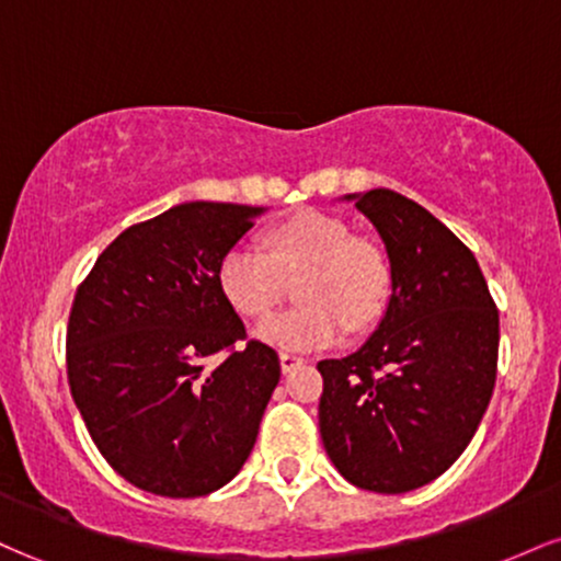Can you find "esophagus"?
<instances>
[{
  "label": "esophagus",
  "instance_id": "34e87169",
  "mask_svg": "<svg viewBox=\"0 0 561 561\" xmlns=\"http://www.w3.org/2000/svg\"><path fill=\"white\" fill-rule=\"evenodd\" d=\"M279 364H282V371H293V369H298V366H302L306 364V358H300V356H295V353H279Z\"/></svg>",
  "mask_w": 561,
  "mask_h": 561
}]
</instances>
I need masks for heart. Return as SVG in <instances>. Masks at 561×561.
Returning <instances> with one entry per match:
<instances>
[{
	"label": "heart",
	"mask_w": 561,
	"mask_h": 561,
	"mask_svg": "<svg viewBox=\"0 0 561 561\" xmlns=\"http://www.w3.org/2000/svg\"><path fill=\"white\" fill-rule=\"evenodd\" d=\"M260 250H229L216 268L221 298L237 317L261 321L298 282L300 306L259 327L263 343L313 351L337 343L351 327L366 332L388 311L392 266L377 242L353 237L343 218L298 210L261 234Z\"/></svg>",
	"instance_id": "obj_1"
}]
</instances>
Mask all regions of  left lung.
<instances>
[{"label": "left lung", "instance_id": "obj_1", "mask_svg": "<svg viewBox=\"0 0 561 561\" xmlns=\"http://www.w3.org/2000/svg\"><path fill=\"white\" fill-rule=\"evenodd\" d=\"M347 199L382 237L392 295L356 353L319 362V430L347 482L405 493L440 478L478 433L499 366V308L472 250L420 203L392 190Z\"/></svg>", "mask_w": 561, "mask_h": 561}]
</instances>
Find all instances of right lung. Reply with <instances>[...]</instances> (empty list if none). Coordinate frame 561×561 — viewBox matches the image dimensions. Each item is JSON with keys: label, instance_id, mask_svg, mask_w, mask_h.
Returning a JSON list of instances; mask_svg holds the SVG:
<instances>
[{"label": "right lung", "instance_id": "1", "mask_svg": "<svg viewBox=\"0 0 561 561\" xmlns=\"http://www.w3.org/2000/svg\"><path fill=\"white\" fill-rule=\"evenodd\" d=\"M263 208L184 203L121 231L76 289L68 382L121 478L169 499L240 472L279 382L274 347L248 340L216 268ZM210 355H221L214 370Z\"/></svg>", "mask_w": 561, "mask_h": 561}]
</instances>
